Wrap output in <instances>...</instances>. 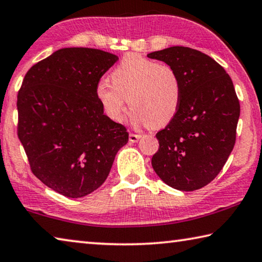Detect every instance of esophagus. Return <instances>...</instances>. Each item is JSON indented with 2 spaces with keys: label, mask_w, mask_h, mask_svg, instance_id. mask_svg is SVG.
Masks as SVG:
<instances>
[{
  "label": "esophagus",
  "mask_w": 262,
  "mask_h": 262,
  "mask_svg": "<svg viewBox=\"0 0 262 262\" xmlns=\"http://www.w3.org/2000/svg\"><path fill=\"white\" fill-rule=\"evenodd\" d=\"M141 138L140 135H135V134H130V136H128V140L131 141V143H137L139 139Z\"/></svg>",
  "instance_id": "obj_1"
}]
</instances>
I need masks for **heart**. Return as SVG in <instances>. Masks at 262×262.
Listing matches in <instances>:
<instances>
[{
  "mask_svg": "<svg viewBox=\"0 0 262 262\" xmlns=\"http://www.w3.org/2000/svg\"><path fill=\"white\" fill-rule=\"evenodd\" d=\"M110 80L99 81L95 95L113 121H121L127 101L134 107L130 121L136 125L147 123L150 127L167 125L180 108L181 80L168 64L127 54L112 71Z\"/></svg>",
  "mask_w": 262,
  "mask_h": 262,
  "instance_id": "1",
  "label": "heart"
}]
</instances>
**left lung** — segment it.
Returning a JSON list of instances; mask_svg holds the SVG:
<instances>
[{
    "label": "left lung",
    "mask_w": 262,
    "mask_h": 262,
    "mask_svg": "<svg viewBox=\"0 0 262 262\" xmlns=\"http://www.w3.org/2000/svg\"><path fill=\"white\" fill-rule=\"evenodd\" d=\"M147 57L173 68L182 86L180 108L157 134L152 167L172 189H201L222 170L235 146L241 105L231 78L208 55L182 46Z\"/></svg>",
    "instance_id": "1"
}]
</instances>
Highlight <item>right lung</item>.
<instances>
[{
  "label": "right lung",
  "mask_w": 262,
  "mask_h": 262,
  "mask_svg": "<svg viewBox=\"0 0 262 262\" xmlns=\"http://www.w3.org/2000/svg\"><path fill=\"white\" fill-rule=\"evenodd\" d=\"M118 56L69 47L34 64L17 98L18 138L34 175L68 198L103 184L128 140L125 126L104 115L95 87Z\"/></svg>",
  "instance_id": "obj_1"
}]
</instances>
